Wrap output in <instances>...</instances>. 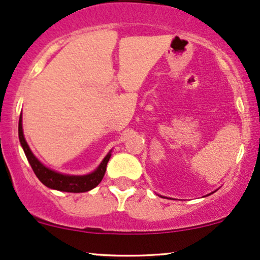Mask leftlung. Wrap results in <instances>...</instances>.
Masks as SVG:
<instances>
[{"label":"left lung","mask_w":260,"mask_h":260,"mask_svg":"<svg viewBox=\"0 0 260 260\" xmlns=\"http://www.w3.org/2000/svg\"><path fill=\"white\" fill-rule=\"evenodd\" d=\"M212 193H213V192H212ZM212 193H210V194H212Z\"/></svg>","instance_id":"obj_1"}]
</instances>
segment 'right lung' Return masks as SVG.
Segmentation results:
<instances>
[{"mask_svg": "<svg viewBox=\"0 0 260 260\" xmlns=\"http://www.w3.org/2000/svg\"><path fill=\"white\" fill-rule=\"evenodd\" d=\"M19 140H20L21 147L24 150L29 166L32 167L36 176L38 177L39 181L49 188L61 190V192L70 193H83L87 190L93 189L102 181L104 174L107 170V164L109 162L111 156V150L104 157L100 166L97 167L93 172L86 175H70V174H62L55 172L47 166H44L37 157L35 156L31 149H29L27 141L24 137V131H22V116L20 114L19 119Z\"/></svg>", "mask_w": 260, "mask_h": 260, "instance_id": "right-lung-1", "label": "right lung"}]
</instances>
